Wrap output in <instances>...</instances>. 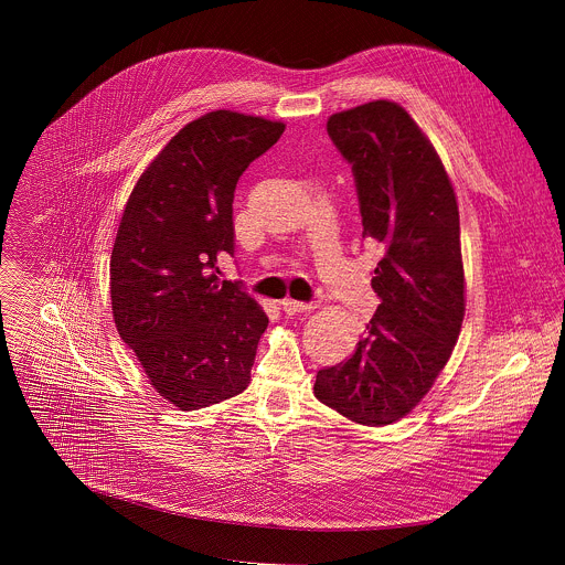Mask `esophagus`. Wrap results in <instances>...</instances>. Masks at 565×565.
Returning <instances> with one entry per match:
<instances>
[{"label":"esophagus","mask_w":565,"mask_h":565,"mask_svg":"<svg viewBox=\"0 0 565 565\" xmlns=\"http://www.w3.org/2000/svg\"><path fill=\"white\" fill-rule=\"evenodd\" d=\"M281 308L288 315H297V312H310L315 308V303H306V301H297V299H284Z\"/></svg>","instance_id":"obj_1"}]
</instances>
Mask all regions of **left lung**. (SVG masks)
Listing matches in <instances>:
<instances>
[{
    "mask_svg": "<svg viewBox=\"0 0 565 565\" xmlns=\"http://www.w3.org/2000/svg\"><path fill=\"white\" fill-rule=\"evenodd\" d=\"M327 129L355 177L362 236L380 244L382 259L371 279L380 306L353 355L317 371L315 397L382 427L425 397L460 335L458 203L434 145L397 103L333 114Z\"/></svg>",
    "mask_w": 565,
    "mask_h": 565,
    "instance_id": "left-lung-1",
    "label": "left lung"
}]
</instances>
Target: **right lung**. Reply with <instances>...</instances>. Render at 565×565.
Returning a JSON list of instances; mask_svg holds the SVG:
<instances>
[{
  "mask_svg": "<svg viewBox=\"0 0 565 565\" xmlns=\"http://www.w3.org/2000/svg\"><path fill=\"white\" fill-rule=\"evenodd\" d=\"M284 129L210 111L151 160L125 205L109 264L114 321L151 386L183 412L250 384L268 315L241 281L218 279V262L234 255L236 181Z\"/></svg>",
  "mask_w": 565,
  "mask_h": 565,
  "instance_id": "add662e5",
  "label": "right lung"
}]
</instances>
